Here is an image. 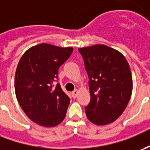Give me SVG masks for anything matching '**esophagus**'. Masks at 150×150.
<instances>
[{
    "label": "esophagus",
    "instance_id": "obj_1",
    "mask_svg": "<svg viewBox=\"0 0 150 150\" xmlns=\"http://www.w3.org/2000/svg\"><path fill=\"white\" fill-rule=\"evenodd\" d=\"M77 94H78V90H74L73 92L71 93V96L73 98H75L77 97Z\"/></svg>",
    "mask_w": 150,
    "mask_h": 150
}]
</instances>
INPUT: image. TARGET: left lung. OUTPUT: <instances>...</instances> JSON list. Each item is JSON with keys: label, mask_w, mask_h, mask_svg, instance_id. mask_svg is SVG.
Masks as SVG:
<instances>
[{"label": "left lung", "mask_w": 150, "mask_h": 150, "mask_svg": "<svg viewBox=\"0 0 150 150\" xmlns=\"http://www.w3.org/2000/svg\"><path fill=\"white\" fill-rule=\"evenodd\" d=\"M88 76V119L96 125L116 121L126 109L132 93V75L125 57L105 45L78 49Z\"/></svg>", "instance_id": "1"}]
</instances>
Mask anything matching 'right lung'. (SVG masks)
I'll use <instances>...</instances> for the list:
<instances>
[{
    "label": "right lung",
    "mask_w": 150,
    "mask_h": 150,
    "mask_svg": "<svg viewBox=\"0 0 150 150\" xmlns=\"http://www.w3.org/2000/svg\"><path fill=\"white\" fill-rule=\"evenodd\" d=\"M72 52V47L42 43L27 50L19 60L15 79L16 98L28 118L40 126H57L66 117L70 98L56 82L59 67Z\"/></svg>",
    "instance_id": "obj_1"
}]
</instances>
